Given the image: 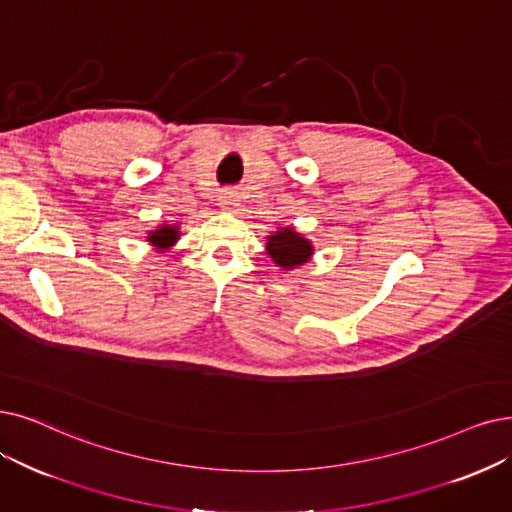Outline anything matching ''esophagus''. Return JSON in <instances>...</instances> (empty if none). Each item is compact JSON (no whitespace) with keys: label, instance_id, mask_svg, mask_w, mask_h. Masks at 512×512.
<instances>
[{"label":"esophagus","instance_id":"obj_1","mask_svg":"<svg viewBox=\"0 0 512 512\" xmlns=\"http://www.w3.org/2000/svg\"><path fill=\"white\" fill-rule=\"evenodd\" d=\"M218 206L222 210H235L239 206V193L235 189H222L218 193Z\"/></svg>","mask_w":512,"mask_h":512}]
</instances>
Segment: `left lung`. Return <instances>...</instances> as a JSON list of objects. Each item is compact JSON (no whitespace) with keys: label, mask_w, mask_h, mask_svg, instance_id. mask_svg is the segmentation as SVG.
Returning <instances> with one entry per match:
<instances>
[{"label":"left lung","mask_w":512,"mask_h":512,"mask_svg":"<svg viewBox=\"0 0 512 512\" xmlns=\"http://www.w3.org/2000/svg\"><path fill=\"white\" fill-rule=\"evenodd\" d=\"M267 250L271 258L283 269L298 267V264L306 262L313 254L311 243L304 237H300L298 233H294L292 229H281L275 235H271Z\"/></svg>","instance_id":"obj_1"}]
</instances>
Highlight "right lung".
Listing matches in <instances>:
<instances>
[{
    "instance_id": "add662e5",
    "label": "right lung",
    "mask_w": 512,
    "mask_h": 512,
    "mask_svg": "<svg viewBox=\"0 0 512 512\" xmlns=\"http://www.w3.org/2000/svg\"><path fill=\"white\" fill-rule=\"evenodd\" d=\"M178 239V227H170V224H166V227L157 229L155 233H151L149 241L153 245H157V248H168V245H172L174 241Z\"/></svg>"
}]
</instances>
